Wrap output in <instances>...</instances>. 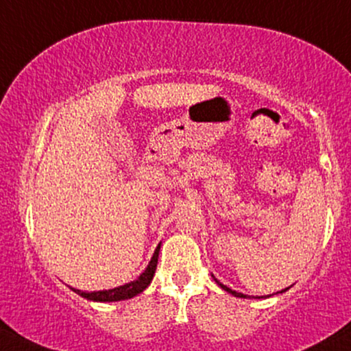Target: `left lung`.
I'll use <instances>...</instances> for the list:
<instances>
[{
    "label": "left lung",
    "instance_id": "obj_1",
    "mask_svg": "<svg viewBox=\"0 0 351 351\" xmlns=\"http://www.w3.org/2000/svg\"><path fill=\"white\" fill-rule=\"evenodd\" d=\"M216 282H217V285H219V286H221V288H222V289H226V291H227V293L234 294V296H237V298H247V296H245V294H242V293H237V291H232L230 288H227V286H226V285H222V282H221V281H217V280H216ZM286 289H288V288H286ZM281 293H282V291H281ZM261 298H263V296H261Z\"/></svg>",
    "mask_w": 351,
    "mask_h": 351
}]
</instances>
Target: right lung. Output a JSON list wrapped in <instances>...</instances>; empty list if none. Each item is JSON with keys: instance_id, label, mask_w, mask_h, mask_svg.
I'll return each mask as SVG.
<instances>
[{"instance_id": "1", "label": "right lung", "mask_w": 351, "mask_h": 351, "mask_svg": "<svg viewBox=\"0 0 351 351\" xmlns=\"http://www.w3.org/2000/svg\"><path fill=\"white\" fill-rule=\"evenodd\" d=\"M158 252H160V245L155 250L154 256H152L149 267L145 268L141 276L137 278L135 281H130L128 285L119 286V288H114V289H106V291H95V293H84V291L75 289V293L80 294L82 298L90 299V301H98V302H112V301H122V299H130L137 294H141L147 286L150 285L152 278H154L155 269H157V263H158Z\"/></svg>"}]
</instances>
